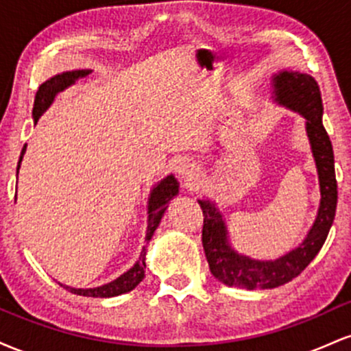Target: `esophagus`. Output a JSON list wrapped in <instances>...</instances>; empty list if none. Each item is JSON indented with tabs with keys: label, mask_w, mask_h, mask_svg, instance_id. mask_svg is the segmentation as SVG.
<instances>
[{
	"label": "esophagus",
	"mask_w": 351,
	"mask_h": 351,
	"mask_svg": "<svg viewBox=\"0 0 351 351\" xmlns=\"http://www.w3.org/2000/svg\"><path fill=\"white\" fill-rule=\"evenodd\" d=\"M175 170L180 173L181 178L191 180V176L195 175V163L189 158H178L175 160Z\"/></svg>",
	"instance_id": "1"
}]
</instances>
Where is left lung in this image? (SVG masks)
I'll list each match as a JSON object with an SVG mask.
<instances>
[{
    "label": "left lung",
    "instance_id": "8db88e82",
    "mask_svg": "<svg viewBox=\"0 0 351 351\" xmlns=\"http://www.w3.org/2000/svg\"><path fill=\"white\" fill-rule=\"evenodd\" d=\"M274 94L277 102L299 112L307 120V135L317 163L322 199L315 223L304 243L276 261H254L232 251L228 243L226 226L221 213L209 199L198 201L204 216L201 239L209 271L217 280L229 287L247 291L279 287L300 276L327 239L337 209L338 191L333 148L322 123L324 104L317 80L308 74L284 71L274 77Z\"/></svg>",
    "mask_w": 351,
    "mask_h": 351
}]
</instances>
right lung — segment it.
I'll return each instance as SVG.
<instances>
[{
    "label": "right lung",
    "mask_w": 351,
    "mask_h": 351,
    "mask_svg": "<svg viewBox=\"0 0 351 351\" xmlns=\"http://www.w3.org/2000/svg\"><path fill=\"white\" fill-rule=\"evenodd\" d=\"M87 74H90V71L62 72V74L54 75V77H51L49 80H46V82L41 84L34 97V106H33L34 122H38L39 117L43 115V112H46V108L51 106L52 100H54V97L59 94V92H62L64 88L72 86L75 80L86 77ZM24 152H26V147L23 148L21 156H19V163H21ZM176 193H178V181L173 178V176H168V178L160 181V183L153 188L150 203H148V229H147V237H145L147 244L148 241L152 239L155 229L158 228L160 221H162L165 209H167V203L176 195ZM145 256H147V251H145L143 247L142 254H140V259L136 261L134 267H132L128 272H125L123 276H120L117 280L110 282V284L100 285V287H95V289H72V287H66V289L72 293H77V295L100 297V299H107V297H115V295H120V293L134 291L145 277V267H147V265H145Z\"/></svg>",
    "instance_id": "1"
}]
</instances>
